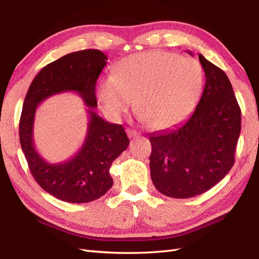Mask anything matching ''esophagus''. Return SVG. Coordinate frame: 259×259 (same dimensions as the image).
<instances>
[{
    "mask_svg": "<svg viewBox=\"0 0 259 259\" xmlns=\"http://www.w3.org/2000/svg\"><path fill=\"white\" fill-rule=\"evenodd\" d=\"M126 132H127V136H128L130 138H136V137L139 136V133L136 132V131H134V130H127Z\"/></svg>",
    "mask_w": 259,
    "mask_h": 259,
    "instance_id": "1",
    "label": "esophagus"
}]
</instances>
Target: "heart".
<instances>
[{"instance_id":"obj_1","label":"heart","mask_w":259,"mask_h":259,"mask_svg":"<svg viewBox=\"0 0 259 259\" xmlns=\"http://www.w3.org/2000/svg\"><path fill=\"white\" fill-rule=\"evenodd\" d=\"M203 86L198 60L164 52L138 53L125 58L114 75L103 77L97 97L103 110L119 119L134 105L149 126L166 128L191 112Z\"/></svg>"}]
</instances>
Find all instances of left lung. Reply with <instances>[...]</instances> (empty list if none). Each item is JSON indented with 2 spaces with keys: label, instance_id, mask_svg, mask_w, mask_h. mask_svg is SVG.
I'll use <instances>...</instances> for the list:
<instances>
[{
  "label": "left lung",
  "instance_id": "1",
  "mask_svg": "<svg viewBox=\"0 0 259 259\" xmlns=\"http://www.w3.org/2000/svg\"><path fill=\"white\" fill-rule=\"evenodd\" d=\"M199 59L206 79L194 112L179 126L149 135L152 183L170 198H192L221 182L233 165L241 132L228 76L201 54Z\"/></svg>",
  "mask_w": 259,
  "mask_h": 259
}]
</instances>
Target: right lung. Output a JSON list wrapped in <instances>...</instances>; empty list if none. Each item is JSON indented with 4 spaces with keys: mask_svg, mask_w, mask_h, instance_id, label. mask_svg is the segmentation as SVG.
<instances>
[{
    "mask_svg": "<svg viewBox=\"0 0 259 259\" xmlns=\"http://www.w3.org/2000/svg\"><path fill=\"white\" fill-rule=\"evenodd\" d=\"M107 60L106 55L98 50L65 55L36 74L23 101L19 138L30 171L42 189L61 201L86 203L103 197L113 185L109 173L112 162L130 144L122 125L109 123L94 112L97 107L96 82ZM65 91L77 92L89 107L88 133L74 157L52 164L34 147V115L41 101Z\"/></svg>",
    "mask_w": 259,
    "mask_h": 259,
    "instance_id": "add662e5",
    "label": "right lung"
}]
</instances>
